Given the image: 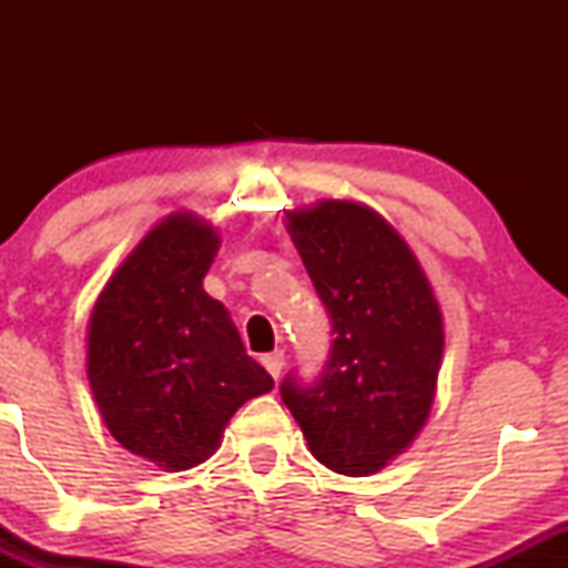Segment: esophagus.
Instances as JSON below:
<instances>
[{
    "label": "esophagus",
    "instance_id": "esophagus-1",
    "mask_svg": "<svg viewBox=\"0 0 568 568\" xmlns=\"http://www.w3.org/2000/svg\"><path fill=\"white\" fill-rule=\"evenodd\" d=\"M262 363H264V368L270 371L272 379H277L280 371H283V366H285V352H283V349L270 352V355H264V357H262Z\"/></svg>",
    "mask_w": 568,
    "mask_h": 568
}]
</instances>
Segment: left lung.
<instances>
[{"mask_svg":"<svg viewBox=\"0 0 568 568\" xmlns=\"http://www.w3.org/2000/svg\"><path fill=\"white\" fill-rule=\"evenodd\" d=\"M298 256L334 323L325 371L280 395L312 456L363 478L384 470L422 427L438 389L443 312L406 240L368 205L321 200L285 213Z\"/></svg>","mask_w":568,"mask_h":568,"instance_id":"left-lung-1","label":"left lung"}]
</instances>
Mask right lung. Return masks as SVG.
<instances>
[{
    "label": "right lung",
    "mask_w": 568,
    "mask_h": 568,
    "mask_svg": "<svg viewBox=\"0 0 568 568\" xmlns=\"http://www.w3.org/2000/svg\"><path fill=\"white\" fill-rule=\"evenodd\" d=\"M219 232L171 213L114 270L88 323V382L103 425L168 473L216 454L234 410L275 387L226 306L202 288Z\"/></svg>",
    "instance_id": "1"
}]
</instances>
